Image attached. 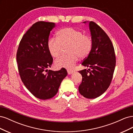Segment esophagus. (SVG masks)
I'll list each match as a JSON object with an SVG mask.
<instances>
[{
    "label": "esophagus",
    "mask_w": 133,
    "mask_h": 133,
    "mask_svg": "<svg viewBox=\"0 0 133 133\" xmlns=\"http://www.w3.org/2000/svg\"><path fill=\"white\" fill-rule=\"evenodd\" d=\"M67 71H68V74L69 75H70L72 73H73V72H74L73 70H67Z\"/></svg>",
    "instance_id": "34e87169"
}]
</instances>
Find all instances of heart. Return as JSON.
<instances>
[{"label":"heart","instance_id":"b5f03b06","mask_svg":"<svg viewBox=\"0 0 133 133\" xmlns=\"http://www.w3.org/2000/svg\"><path fill=\"white\" fill-rule=\"evenodd\" d=\"M69 46L70 54L57 59L55 65L58 68L72 69L78 62L79 57L84 59L90 53L92 46L90 36L73 28H65L57 33V38H51L48 42V48L52 57L57 58L62 53L63 47Z\"/></svg>","mask_w":133,"mask_h":133}]
</instances>
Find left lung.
<instances>
[{
    "mask_svg": "<svg viewBox=\"0 0 133 133\" xmlns=\"http://www.w3.org/2000/svg\"><path fill=\"white\" fill-rule=\"evenodd\" d=\"M89 25L92 46L90 53L82 65L90 69L79 71L82 75L79 91L84 97L94 99L103 94L109 87L116 58L114 46L105 32L93 22H89Z\"/></svg>",
    "mask_w": 133,
    "mask_h": 133,
    "instance_id": "8db88e82",
    "label": "left lung"
}]
</instances>
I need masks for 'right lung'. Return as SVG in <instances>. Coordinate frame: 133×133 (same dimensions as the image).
<instances>
[{
    "mask_svg": "<svg viewBox=\"0 0 133 133\" xmlns=\"http://www.w3.org/2000/svg\"><path fill=\"white\" fill-rule=\"evenodd\" d=\"M54 23L38 22L23 35L17 53L19 75L27 89L35 97L50 99L57 94L63 79L67 75L65 68L58 71L47 69L53 59L48 48ZM47 73H45V72Z\"/></svg>",
    "mask_w": 133,
    "mask_h": 133,
    "instance_id": "1",
    "label": "right lung"
}]
</instances>
